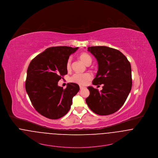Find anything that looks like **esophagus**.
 Segmentation results:
<instances>
[{
	"label": "esophagus",
	"instance_id": "obj_1",
	"mask_svg": "<svg viewBox=\"0 0 158 158\" xmlns=\"http://www.w3.org/2000/svg\"><path fill=\"white\" fill-rule=\"evenodd\" d=\"M80 90H82V89H85V87H83V86H80Z\"/></svg>",
	"mask_w": 158,
	"mask_h": 158
}]
</instances>
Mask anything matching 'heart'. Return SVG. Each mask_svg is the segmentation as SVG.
Segmentation results:
<instances>
[{
  "mask_svg": "<svg viewBox=\"0 0 158 158\" xmlns=\"http://www.w3.org/2000/svg\"><path fill=\"white\" fill-rule=\"evenodd\" d=\"M79 58L80 60L86 65H90L92 63V58L87 53H81ZM71 58H69L66 63V68L69 70L71 68ZM92 75L89 73H75L71 78V81L73 83H75L81 86H85L87 84L89 81L92 79Z\"/></svg>",
  "mask_w": 158,
  "mask_h": 158,
  "instance_id": "heart-1",
  "label": "heart"
}]
</instances>
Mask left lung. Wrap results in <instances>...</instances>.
Segmentation results:
<instances>
[{"label": "left lung", "mask_w": 158, "mask_h": 158, "mask_svg": "<svg viewBox=\"0 0 158 158\" xmlns=\"http://www.w3.org/2000/svg\"><path fill=\"white\" fill-rule=\"evenodd\" d=\"M87 51L96 58L98 64L92 84H103V86L101 91L88 87L90 95L86 99V103L96 114H112L123 106L131 90L130 63L122 52L112 48L91 46L88 47Z\"/></svg>", "instance_id": "8db88e82"}]
</instances>
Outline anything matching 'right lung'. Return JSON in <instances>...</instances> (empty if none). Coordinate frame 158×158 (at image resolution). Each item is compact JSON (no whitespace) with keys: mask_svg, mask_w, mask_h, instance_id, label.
<instances>
[{"mask_svg":"<svg viewBox=\"0 0 158 158\" xmlns=\"http://www.w3.org/2000/svg\"><path fill=\"white\" fill-rule=\"evenodd\" d=\"M77 48L55 46L47 48L29 64L25 89L35 109L46 118L57 119L66 115L72 98L80 90L73 83L65 89L58 86V81L68 73L66 63Z\"/></svg>","mask_w":158,"mask_h":158,"instance_id":"obj_1","label":"right lung"}]
</instances>
